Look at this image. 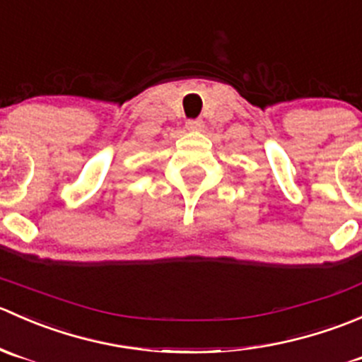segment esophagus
Wrapping results in <instances>:
<instances>
[{
  "instance_id": "34e87169",
  "label": "esophagus",
  "mask_w": 362,
  "mask_h": 362,
  "mask_svg": "<svg viewBox=\"0 0 362 362\" xmlns=\"http://www.w3.org/2000/svg\"><path fill=\"white\" fill-rule=\"evenodd\" d=\"M185 127H187L189 131H199V129H203V120L202 119H191L185 122Z\"/></svg>"
}]
</instances>
